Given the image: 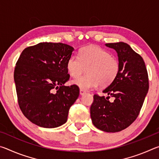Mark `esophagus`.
<instances>
[{"mask_svg": "<svg viewBox=\"0 0 159 159\" xmlns=\"http://www.w3.org/2000/svg\"><path fill=\"white\" fill-rule=\"evenodd\" d=\"M85 91L84 90H83V89H80V95H84V94H85Z\"/></svg>", "mask_w": 159, "mask_h": 159, "instance_id": "esophagus-1", "label": "esophagus"}]
</instances>
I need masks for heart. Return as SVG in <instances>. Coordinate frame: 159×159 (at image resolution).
<instances>
[{"label": "heart", "instance_id": "obj_1", "mask_svg": "<svg viewBox=\"0 0 159 159\" xmlns=\"http://www.w3.org/2000/svg\"><path fill=\"white\" fill-rule=\"evenodd\" d=\"M66 69L74 79L81 76L86 69L88 74L72 82L87 90L99 84L102 87L111 84L120 71V63L106 50L96 45H88L79 50L78 57L72 55L68 59Z\"/></svg>", "mask_w": 159, "mask_h": 159}]
</instances>
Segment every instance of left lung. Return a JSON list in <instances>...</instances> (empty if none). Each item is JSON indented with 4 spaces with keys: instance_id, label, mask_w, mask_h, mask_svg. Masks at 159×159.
Instances as JSON below:
<instances>
[{
    "instance_id": "obj_1",
    "label": "left lung",
    "mask_w": 159,
    "mask_h": 159,
    "mask_svg": "<svg viewBox=\"0 0 159 159\" xmlns=\"http://www.w3.org/2000/svg\"><path fill=\"white\" fill-rule=\"evenodd\" d=\"M118 54L120 71L116 79L103 90L108 96L95 94L90 117L97 128L107 133L124 130L140 112L149 90V77L143 59L125 43H107ZM114 96L115 100L108 98Z\"/></svg>"
}]
</instances>
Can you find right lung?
<instances>
[{
    "label": "right lung",
    "mask_w": 159,
    "mask_h": 159,
    "mask_svg": "<svg viewBox=\"0 0 159 159\" xmlns=\"http://www.w3.org/2000/svg\"><path fill=\"white\" fill-rule=\"evenodd\" d=\"M73 51L61 43H40L21 53L14 71L18 104L34 124L52 128L66 122L79 95L77 85H64L70 78L66 62Z\"/></svg>",
    "instance_id": "1"
}]
</instances>
